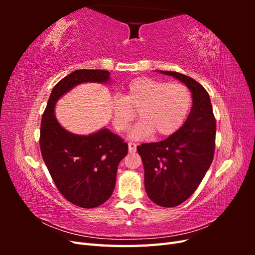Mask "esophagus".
Instances as JSON below:
<instances>
[{
  "label": "esophagus",
  "instance_id": "obj_1",
  "mask_svg": "<svg viewBox=\"0 0 255 255\" xmlns=\"http://www.w3.org/2000/svg\"><path fill=\"white\" fill-rule=\"evenodd\" d=\"M136 143L134 142H128V152L129 153H135L136 152Z\"/></svg>",
  "mask_w": 255,
  "mask_h": 255
}]
</instances>
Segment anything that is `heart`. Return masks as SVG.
I'll return each instance as SVG.
<instances>
[{
    "mask_svg": "<svg viewBox=\"0 0 255 255\" xmlns=\"http://www.w3.org/2000/svg\"><path fill=\"white\" fill-rule=\"evenodd\" d=\"M190 105L191 94L185 85L138 78L129 82L122 97L112 98L113 125L117 132H125L137 112L140 121L130 129L132 139L141 140L153 133L169 136L182 127Z\"/></svg>",
    "mask_w": 255,
    "mask_h": 255,
    "instance_id": "heart-1",
    "label": "heart"
}]
</instances>
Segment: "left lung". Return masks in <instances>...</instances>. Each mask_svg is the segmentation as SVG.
Segmentation results:
<instances>
[{
	"label": "left lung",
	"mask_w": 255,
	"mask_h": 255,
	"mask_svg": "<svg viewBox=\"0 0 255 255\" xmlns=\"http://www.w3.org/2000/svg\"><path fill=\"white\" fill-rule=\"evenodd\" d=\"M159 72L186 85L192 106L180 129L163 141L138 145L137 151L144 167L146 195L157 205L173 207L194 194L212 164L216 120L210 96L201 84L185 74Z\"/></svg>",
	"instance_id": "1"
}]
</instances>
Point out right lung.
<instances>
[{
  "label": "right lung",
  "mask_w": 255,
  "mask_h": 255,
  "mask_svg": "<svg viewBox=\"0 0 255 255\" xmlns=\"http://www.w3.org/2000/svg\"><path fill=\"white\" fill-rule=\"evenodd\" d=\"M106 70H75L54 86L40 127V150L57 189L84 208L103 204L112 196L120 160L128 143L106 128L89 135L70 133L54 114L58 100L83 83H110Z\"/></svg>",
  "instance_id": "right-lung-1"
}]
</instances>
